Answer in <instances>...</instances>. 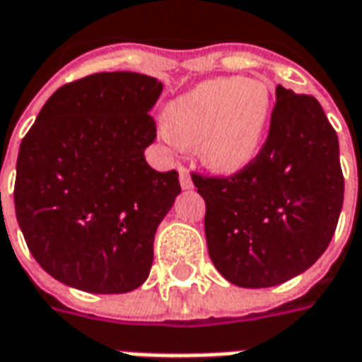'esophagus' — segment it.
Here are the masks:
<instances>
[{"mask_svg": "<svg viewBox=\"0 0 362 362\" xmlns=\"http://www.w3.org/2000/svg\"><path fill=\"white\" fill-rule=\"evenodd\" d=\"M179 183L183 189H192V179L183 166H179Z\"/></svg>", "mask_w": 362, "mask_h": 362, "instance_id": "obj_1", "label": "esophagus"}]
</instances>
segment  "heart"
<instances>
[{
    "label": "heart",
    "instance_id": "heart-1",
    "mask_svg": "<svg viewBox=\"0 0 362 362\" xmlns=\"http://www.w3.org/2000/svg\"><path fill=\"white\" fill-rule=\"evenodd\" d=\"M270 111V90L262 81L219 77L173 100L166 130L181 145H196L213 170L236 172L260 151Z\"/></svg>",
    "mask_w": 362,
    "mask_h": 362
}]
</instances>
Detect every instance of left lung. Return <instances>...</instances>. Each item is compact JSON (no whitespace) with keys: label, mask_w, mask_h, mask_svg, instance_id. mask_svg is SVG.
<instances>
[{"label":"left lung","mask_w":362,"mask_h":362,"mask_svg":"<svg viewBox=\"0 0 362 362\" xmlns=\"http://www.w3.org/2000/svg\"><path fill=\"white\" fill-rule=\"evenodd\" d=\"M192 183L221 276L274 287L308 270L334 236L344 204L338 136L315 98L277 86L259 155L232 175L192 172Z\"/></svg>","instance_id":"left-lung-1"}]
</instances>
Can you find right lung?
<instances>
[{
    "instance_id": "1",
    "label": "right lung",
    "mask_w": 362,
    "mask_h": 362,
    "mask_svg": "<svg viewBox=\"0 0 362 362\" xmlns=\"http://www.w3.org/2000/svg\"><path fill=\"white\" fill-rule=\"evenodd\" d=\"M160 92L149 75L92 74L60 86L22 139L16 221L58 281L119 295L149 277L155 232L181 192L175 170L156 172L143 156Z\"/></svg>"
}]
</instances>
